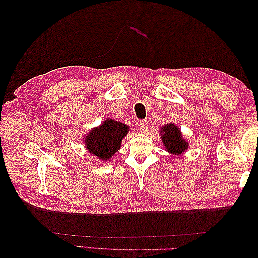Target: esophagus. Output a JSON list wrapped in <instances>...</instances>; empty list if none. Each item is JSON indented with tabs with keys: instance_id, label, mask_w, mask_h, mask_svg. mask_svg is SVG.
I'll return each mask as SVG.
<instances>
[{
	"instance_id": "obj_1",
	"label": "esophagus",
	"mask_w": 258,
	"mask_h": 258,
	"mask_svg": "<svg viewBox=\"0 0 258 258\" xmlns=\"http://www.w3.org/2000/svg\"><path fill=\"white\" fill-rule=\"evenodd\" d=\"M139 128L142 133H144L149 128V123H147V120H140L139 122Z\"/></svg>"
}]
</instances>
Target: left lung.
Segmentation results:
<instances>
[{"instance_id":"1","label":"left lung","mask_w":258,"mask_h":258,"mask_svg":"<svg viewBox=\"0 0 258 258\" xmlns=\"http://www.w3.org/2000/svg\"><path fill=\"white\" fill-rule=\"evenodd\" d=\"M162 141L167 151L173 154H180L188 145L187 142L184 141L180 130L174 124H167L162 128Z\"/></svg>"}]
</instances>
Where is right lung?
<instances>
[{
	"mask_svg": "<svg viewBox=\"0 0 258 258\" xmlns=\"http://www.w3.org/2000/svg\"><path fill=\"white\" fill-rule=\"evenodd\" d=\"M127 132L128 127L125 124L105 119L100 127L92 130L86 136L85 144L92 154L108 161L119 150L120 142Z\"/></svg>",
	"mask_w": 258,
	"mask_h": 258,
	"instance_id": "right-lung-1",
	"label": "right lung"
}]
</instances>
